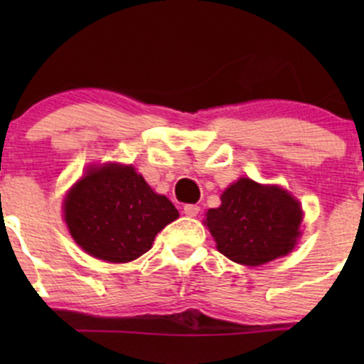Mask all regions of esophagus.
Returning a JSON list of instances; mask_svg holds the SVG:
<instances>
[{
	"mask_svg": "<svg viewBox=\"0 0 364 364\" xmlns=\"http://www.w3.org/2000/svg\"><path fill=\"white\" fill-rule=\"evenodd\" d=\"M183 212H185L186 215L195 217L200 212V207L195 205V203H188V205H185V208H183Z\"/></svg>",
	"mask_w": 364,
	"mask_h": 364,
	"instance_id": "obj_1",
	"label": "esophagus"
}]
</instances>
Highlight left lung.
Returning a JSON list of instances; mask_svg holds the SVG:
<instances>
[{"mask_svg": "<svg viewBox=\"0 0 364 364\" xmlns=\"http://www.w3.org/2000/svg\"><path fill=\"white\" fill-rule=\"evenodd\" d=\"M207 212L205 224L217 250L229 260L257 267L287 255L299 237L303 212L298 200L279 186L241 178Z\"/></svg>", "mask_w": 364, "mask_h": 364, "instance_id": "8db88e82", "label": "left lung"}]
</instances>
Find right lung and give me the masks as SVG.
I'll use <instances>...</instances> for the list:
<instances>
[{"label":"right lung","instance_id":"add662e5","mask_svg":"<svg viewBox=\"0 0 364 364\" xmlns=\"http://www.w3.org/2000/svg\"><path fill=\"white\" fill-rule=\"evenodd\" d=\"M164 195L152 191L132 166L92 168L65 198V220L87 253L127 263L149 252L161 229L178 219Z\"/></svg>","mask_w":364,"mask_h":364}]
</instances>
